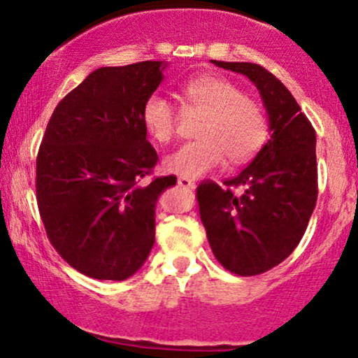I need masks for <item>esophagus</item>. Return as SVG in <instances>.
<instances>
[{
    "mask_svg": "<svg viewBox=\"0 0 358 358\" xmlns=\"http://www.w3.org/2000/svg\"><path fill=\"white\" fill-rule=\"evenodd\" d=\"M178 187L188 188V190H193V188H195V183H193L190 178H185V176H180V178H178Z\"/></svg>",
    "mask_w": 358,
    "mask_h": 358,
    "instance_id": "esophagus-1",
    "label": "esophagus"
}]
</instances>
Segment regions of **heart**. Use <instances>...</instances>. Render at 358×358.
Returning <instances> with one entry per match:
<instances>
[{
  "mask_svg": "<svg viewBox=\"0 0 358 358\" xmlns=\"http://www.w3.org/2000/svg\"><path fill=\"white\" fill-rule=\"evenodd\" d=\"M185 110L203 117L196 126V141L183 145L165 159V170L185 178H196L219 168L225 158L244 163L264 145L268 122L261 106L244 96L234 82L217 76H202L185 82L180 89ZM141 121L155 141L166 145L176 134L180 114L162 94L146 97Z\"/></svg>",
  "mask_w": 358,
  "mask_h": 358,
  "instance_id": "obj_1",
  "label": "heart"
}]
</instances>
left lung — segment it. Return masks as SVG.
I'll use <instances>...</instances> for the list:
<instances>
[{
	"mask_svg": "<svg viewBox=\"0 0 358 358\" xmlns=\"http://www.w3.org/2000/svg\"><path fill=\"white\" fill-rule=\"evenodd\" d=\"M249 77L269 116L271 138L224 187L196 188L200 219L213 256L237 276H257L293 252L318 196L316 133L281 80L249 62H217Z\"/></svg>",
	"mask_w": 358,
	"mask_h": 358,
	"instance_id": "1",
	"label": "left lung"
}]
</instances>
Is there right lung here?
Instances as JSON below:
<instances>
[{
  "instance_id": "obj_1",
  "label": "right lung",
  "mask_w": 358,
  "mask_h": 358,
  "mask_svg": "<svg viewBox=\"0 0 358 358\" xmlns=\"http://www.w3.org/2000/svg\"><path fill=\"white\" fill-rule=\"evenodd\" d=\"M166 62L101 67L53 110L36 156V203L48 241L73 269L124 281L155 244L156 200L176 176L158 162L141 109Z\"/></svg>"
}]
</instances>
